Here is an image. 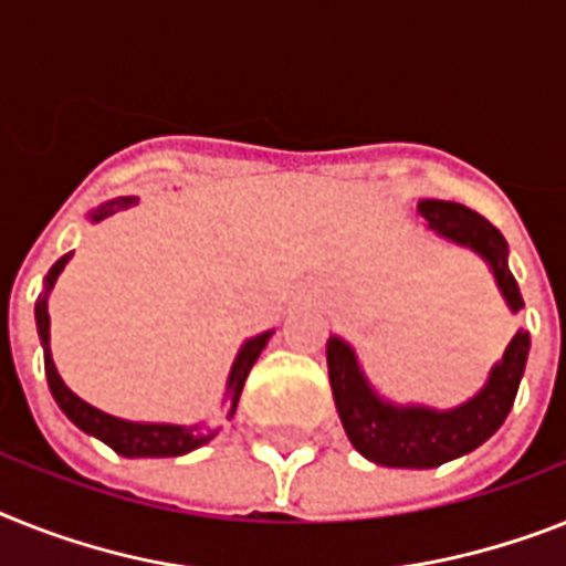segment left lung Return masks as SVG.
Listing matches in <instances>:
<instances>
[{
	"label": "left lung",
	"instance_id": "obj_1",
	"mask_svg": "<svg viewBox=\"0 0 566 566\" xmlns=\"http://www.w3.org/2000/svg\"><path fill=\"white\" fill-rule=\"evenodd\" d=\"M417 210L437 237L474 251L489 265L512 315L524 310L517 280L509 272V245L489 219L465 205L442 199H422ZM526 358L530 333L517 329L478 394L457 408L440 410L385 399L364 373L356 347L340 335H329L326 340V367L340 424L358 454L387 469H437L483 446L506 422L515 405Z\"/></svg>",
	"mask_w": 566,
	"mask_h": 566
}]
</instances>
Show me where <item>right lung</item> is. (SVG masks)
<instances>
[{
	"instance_id": "1",
	"label": "right lung",
	"mask_w": 566,
	"mask_h": 566,
	"mask_svg": "<svg viewBox=\"0 0 566 566\" xmlns=\"http://www.w3.org/2000/svg\"><path fill=\"white\" fill-rule=\"evenodd\" d=\"M138 202L135 196H118V199H109V202L97 205L92 213H88V222H101V219L112 217L124 208H133ZM72 260V251L63 254L57 263L51 265L45 280H42V294L36 297L34 317H36V335H40L42 344V358H45V378H49L51 396L60 405L65 417L72 419L81 431H86L88 437H97L101 442L115 451L120 457H181L190 454L196 448H202L205 442H210L217 437V428H210L208 422H196V424H170V422H129V419L112 417V413H104L95 405L83 401L81 396L65 387V381L60 378L57 367H54V358H51V317H49V294L57 283L60 272L65 269V263ZM274 335V329H265V333L254 335L240 347L237 358L231 364V373H228L226 381V405H228V417L231 419L237 413V401H240L242 385L249 378L251 367L260 358L263 347L269 344V338Z\"/></svg>"
}]
</instances>
